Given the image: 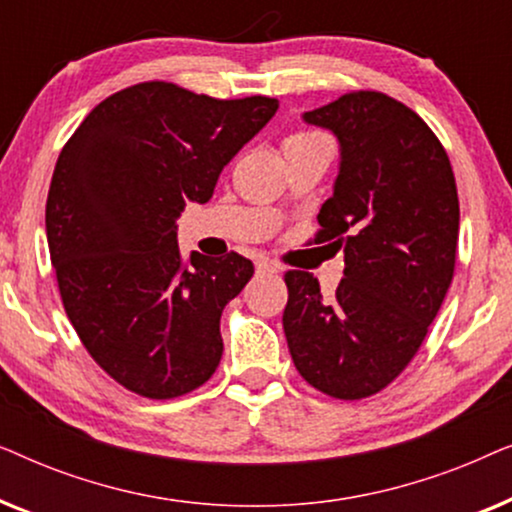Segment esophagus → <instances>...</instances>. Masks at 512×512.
Returning <instances> with one entry per match:
<instances>
[{"label":"esophagus","instance_id":"esophagus-1","mask_svg":"<svg viewBox=\"0 0 512 512\" xmlns=\"http://www.w3.org/2000/svg\"><path fill=\"white\" fill-rule=\"evenodd\" d=\"M256 272H258V275H277L279 268H277V265H272L270 261H258Z\"/></svg>","mask_w":512,"mask_h":512}]
</instances>
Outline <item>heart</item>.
Returning <instances> with one entry per match:
<instances>
[{
  "instance_id": "b5f03b06",
  "label": "heart",
  "mask_w": 512,
  "mask_h": 512,
  "mask_svg": "<svg viewBox=\"0 0 512 512\" xmlns=\"http://www.w3.org/2000/svg\"><path fill=\"white\" fill-rule=\"evenodd\" d=\"M312 137H319V135H312V132H298V135H293L291 139H312Z\"/></svg>"
}]
</instances>
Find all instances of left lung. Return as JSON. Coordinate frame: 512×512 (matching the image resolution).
Instances as JSON below:
<instances>
[{
	"label": "left lung",
	"mask_w": 512,
	"mask_h": 512,
	"mask_svg": "<svg viewBox=\"0 0 512 512\" xmlns=\"http://www.w3.org/2000/svg\"><path fill=\"white\" fill-rule=\"evenodd\" d=\"M303 121L340 146L317 240L342 249L345 275L328 300L310 272H286L284 335L314 389L359 401L403 373L443 305L457 258V184L438 137L394 97L359 90Z\"/></svg>",
	"instance_id": "obj_1"
}]
</instances>
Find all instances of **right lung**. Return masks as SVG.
<instances>
[{
	"label": "right lung",
	"mask_w": 512,
	"mask_h": 512,
	"mask_svg": "<svg viewBox=\"0 0 512 512\" xmlns=\"http://www.w3.org/2000/svg\"><path fill=\"white\" fill-rule=\"evenodd\" d=\"M275 97L214 100L149 81L97 104L55 165L46 237L83 347L125 389L174 398L214 375L221 312L254 275L240 254H179L177 219L275 116Z\"/></svg>",
	"instance_id": "1"
}]
</instances>
